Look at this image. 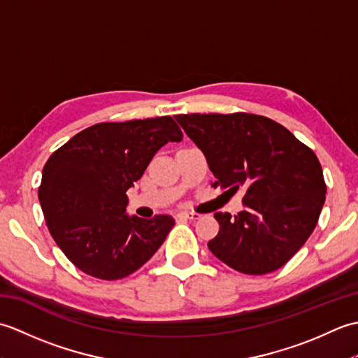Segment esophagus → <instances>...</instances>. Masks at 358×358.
<instances>
[{
	"mask_svg": "<svg viewBox=\"0 0 358 358\" xmlns=\"http://www.w3.org/2000/svg\"><path fill=\"white\" fill-rule=\"evenodd\" d=\"M201 215L196 214V212H180L178 218H183V220H199Z\"/></svg>",
	"mask_w": 358,
	"mask_h": 358,
	"instance_id": "obj_1",
	"label": "esophagus"
}]
</instances>
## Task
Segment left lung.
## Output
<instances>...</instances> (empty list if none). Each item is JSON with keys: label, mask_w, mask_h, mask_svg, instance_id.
<instances>
[{"label": "left lung", "mask_w": 358, "mask_h": 358, "mask_svg": "<svg viewBox=\"0 0 358 358\" xmlns=\"http://www.w3.org/2000/svg\"><path fill=\"white\" fill-rule=\"evenodd\" d=\"M175 120L206 157L214 187H246L245 209L235 217L214 214L220 231L208 243L210 252L249 275L285 266L315 229L326 199L313 149L255 113H186Z\"/></svg>", "instance_id": "8db88e82"}]
</instances>
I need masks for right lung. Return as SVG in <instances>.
I'll return each instance as SVG.
<instances>
[{"label": "right lung", "mask_w": 358, "mask_h": 358, "mask_svg": "<svg viewBox=\"0 0 358 358\" xmlns=\"http://www.w3.org/2000/svg\"><path fill=\"white\" fill-rule=\"evenodd\" d=\"M181 138L172 117L98 123L49 157L38 199L53 240L80 271L124 278L163 245L175 220L129 217L126 192L166 143Z\"/></svg>", "instance_id": "1"}]
</instances>
